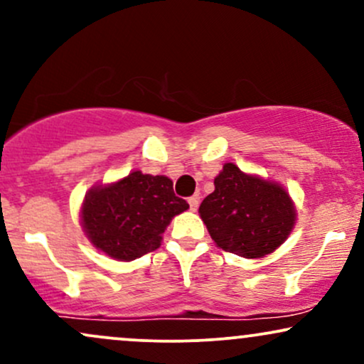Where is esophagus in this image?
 <instances>
[{"label": "esophagus", "mask_w": 364, "mask_h": 364, "mask_svg": "<svg viewBox=\"0 0 364 364\" xmlns=\"http://www.w3.org/2000/svg\"><path fill=\"white\" fill-rule=\"evenodd\" d=\"M188 203H190V210H196V208H198V203H200V198L196 195H193V196H190V198H188Z\"/></svg>", "instance_id": "obj_1"}]
</instances>
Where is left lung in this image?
<instances>
[{"mask_svg": "<svg viewBox=\"0 0 364 364\" xmlns=\"http://www.w3.org/2000/svg\"><path fill=\"white\" fill-rule=\"evenodd\" d=\"M214 186L198 212L219 248L260 258L289 236L296 210L282 186L245 174L231 162L214 179Z\"/></svg>", "mask_w": 364, "mask_h": 364, "instance_id": "obj_1", "label": "left lung"}]
</instances>
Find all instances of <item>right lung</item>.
Returning <instances> with one entry per match:
<instances>
[{
  "label": "right lung",
  "mask_w": 364,
  "mask_h": 364,
  "mask_svg": "<svg viewBox=\"0 0 364 364\" xmlns=\"http://www.w3.org/2000/svg\"><path fill=\"white\" fill-rule=\"evenodd\" d=\"M190 207L174 195L173 181L133 171L85 196L82 224L90 243L116 260H135L161 246L174 215Z\"/></svg>",
  "instance_id": "obj_1"
}]
</instances>
